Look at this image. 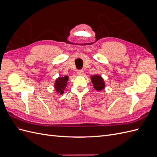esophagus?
Instances as JSON below:
<instances>
[{"instance_id":"34e87169","label":"esophagus","mask_w":157,"mask_h":157,"mask_svg":"<svg viewBox=\"0 0 157 157\" xmlns=\"http://www.w3.org/2000/svg\"><path fill=\"white\" fill-rule=\"evenodd\" d=\"M77 73L78 75H82L84 74V71L83 70H81V69H78L77 70Z\"/></svg>"}]
</instances>
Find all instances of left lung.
Wrapping results in <instances>:
<instances>
[{
	"label": "left lung",
	"instance_id": "1",
	"mask_svg": "<svg viewBox=\"0 0 157 157\" xmlns=\"http://www.w3.org/2000/svg\"><path fill=\"white\" fill-rule=\"evenodd\" d=\"M94 88L98 91L105 88V83L103 82V78L99 75H94L91 77Z\"/></svg>",
	"mask_w": 157,
	"mask_h": 157
}]
</instances>
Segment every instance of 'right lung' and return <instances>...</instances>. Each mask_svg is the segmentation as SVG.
<instances>
[{
	"instance_id": "right-lung-1",
	"label": "right lung",
	"mask_w": 157,
	"mask_h": 157,
	"mask_svg": "<svg viewBox=\"0 0 157 157\" xmlns=\"http://www.w3.org/2000/svg\"><path fill=\"white\" fill-rule=\"evenodd\" d=\"M67 81H68L67 76H65V77L57 78L54 85L56 91L58 92V93H59L60 94H63L64 93L63 90L66 87Z\"/></svg>"
}]
</instances>
